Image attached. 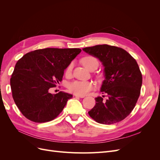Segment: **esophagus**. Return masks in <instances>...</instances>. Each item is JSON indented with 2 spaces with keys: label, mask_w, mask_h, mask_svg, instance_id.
Returning <instances> with one entry per match:
<instances>
[{
  "label": "esophagus",
  "mask_w": 160,
  "mask_h": 160,
  "mask_svg": "<svg viewBox=\"0 0 160 160\" xmlns=\"http://www.w3.org/2000/svg\"><path fill=\"white\" fill-rule=\"evenodd\" d=\"M75 97H77V98H84V95H75Z\"/></svg>",
  "instance_id": "1"
}]
</instances>
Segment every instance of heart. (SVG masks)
<instances>
[{"label":"heart","instance_id":"obj_1","mask_svg":"<svg viewBox=\"0 0 160 160\" xmlns=\"http://www.w3.org/2000/svg\"><path fill=\"white\" fill-rule=\"evenodd\" d=\"M81 62L89 70H91L95 67L98 68L99 66V61L98 59L93 56H87L83 57L81 59ZM72 67H73V64L72 62L67 67L65 71L66 77H68L71 75ZM67 88H68L69 91L72 93L77 95H84L93 89V84L91 81L76 80L69 83Z\"/></svg>","mask_w":160,"mask_h":160}]
</instances>
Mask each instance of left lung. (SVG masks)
<instances>
[{
	"label": "left lung",
	"mask_w": 160,
	"mask_h": 160,
	"mask_svg": "<svg viewBox=\"0 0 160 160\" xmlns=\"http://www.w3.org/2000/svg\"><path fill=\"white\" fill-rule=\"evenodd\" d=\"M83 50L102 62L105 79L101 91L108 99L95 98L96 103L88 113L96 122L109 125L123 120L136 105L142 85V75L134 58L115 46L99 45Z\"/></svg>",
	"instance_id": "8db88e82"
}]
</instances>
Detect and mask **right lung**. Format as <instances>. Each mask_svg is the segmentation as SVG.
<instances>
[{
  "instance_id": "add662e5",
  "label": "right lung",
  "mask_w": 160,
  "mask_h": 160,
  "mask_svg": "<svg viewBox=\"0 0 160 160\" xmlns=\"http://www.w3.org/2000/svg\"><path fill=\"white\" fill-rule=\"evenodd\" d=\"M80 49L46 48L27 53L16 63L11 78L14 103L31 122L45 123L55 119L72 95L63 91L50 93L62 81L64 71Z\"/></svg>"
}]
</instances>
